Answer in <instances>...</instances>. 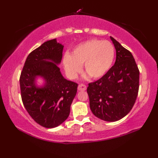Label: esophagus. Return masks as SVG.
<instances>
[{"label":"esophagus","instance_id":"obj_1","mask_svg":"<svg viewBox=\"0 0 158 158\" xmlns=\"http://www.w3.org/2000/svg\"><path fill=\"white\" fill-rule=\"evenodd\" d=\"M86 89H87V86L85 84H80L78 86L79 91H85Z\"/></svg>","mask_w":158,"mask_h":158}]
</instances>
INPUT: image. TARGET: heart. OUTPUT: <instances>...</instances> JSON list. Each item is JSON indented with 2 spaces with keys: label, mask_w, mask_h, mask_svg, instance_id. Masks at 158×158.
<instances>
[{
  "label": "heart",
  "mask_w": 158,
  "mask_h": 158,
  "mask_svg": "<svg viewBox=\"0 0 158 158\" xmlns=\"http://www.w3.org/2000/svg\"><path fill=\"white\" fill-rule=\"evenodd\" d=\"M115 58V49L109 41L92 39L77 45L71 55L66 53L63 58L67 76L75 79L84 64L85 71L94 79L101 78L111 67Z\"/></svg>",
  "instance_id": "heart-1"
}]
</instances>
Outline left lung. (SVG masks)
<instances>
[{
    "mask_svg": "<svg viewBox=\"0 0 158 158\" xmlns=\"http://www.w3.org/2000/svg\"><path fill=\"white\" fill-rule=\"evenodd\" d=\"M116 49L114 65L105 75L89 83L87 92L96 117L116 122L132 109L139 89V70L132 53L110 36Z\"/></svg>",
    "mask_w": 158,
    "mask_h": 158,
    "instance_id": "left-lung-1",
    "label": "left lung"
}]
</instances>
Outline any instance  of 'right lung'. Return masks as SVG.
<instances>
[{
    "label": "right lung",
    "instance_id": "1",
    "mask_svg": "<svg viewBox=\"0 0 158 158\" xmlns=\"http://www.w3.org/2000/svg\"><path fill=\"white\" fill-rule=\"evenodd\" d=\"M63 48L56 39L43 43L28 56L19 77L23 106L36 123L47 128L58 126L68 118L78 87L64 78L57 66ZM37 76L46 80L43 88L35 86Z\"/></svg>",
    "mask_w": 158,
    "mask_h": 158
}]
</instances>
